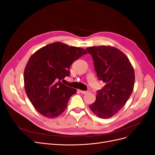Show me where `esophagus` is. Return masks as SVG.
Returning a JSON list of instances; mask_svg holds the SVG:
<instances>
[{
  "label": "esophagus",
  "instance_id": "esophagus-1",
  "mask_svg": "<svg viewBox=\"0 0 155 155\" xmlns=\"http://www.w3.org/2000/svg\"><path fill=\"white\" fill-rule=\"evenodd\" d=\"M79 92H80L81 94H87L88 92V91H79Z\"/></svg>",
  "mask_w": 155,
  "mask_h": 155
}]
</instances>
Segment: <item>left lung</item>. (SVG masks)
<instances>
[{
	"label": "left lung",
	"instance_id": "obj_1",
	"mask_svg": "<svg viewBox=\"0 0 155 155\" xmlns=\"http://www.w3.org/2000/svg\"><path fill=\"white\" fill-rule=\"evenodd\" d=\"M92 55L95 70L105 86L97 91L90 109L101 118H109L126 104L133 92L135 81L133 67L127 57L113 46L87 48Z\"/></svg>",
	"mask_w": 155,
	"mask_h": 155
}]
</instances>
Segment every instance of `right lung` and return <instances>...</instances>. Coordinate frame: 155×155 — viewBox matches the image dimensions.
<instances>
[{"label": "right lung", "instance_id": "add662e5", "mask_svg": "<svg viewBox=\"0 0 155 155\" xmlns=\"http://www.w3.org/2000/svg\"><path fill=\"white\" fill-rule=\"evenodd\" d=\"M87 54L83 48L56 42L31 56L25 69V88L32 105L41 114L53 118L67 109L70 97L77 91L61 80L69 76L70 65Z\"/></svg>", "mask_w": 155, "mask_h": 155}]
</instances>
